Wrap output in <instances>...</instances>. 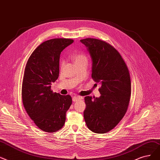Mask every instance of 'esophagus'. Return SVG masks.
I'll return each mask as SVG.
<instances>
[{"label": "esophagus", "mask_w": 160, "mask_h": 160, "mask_svg": "<svg viewBox=\"0 0 160 160\" xmlns=\"http://www.w3.org/2000/svg\"><path fill=\"white\" fill-rule=\"evenodd\" d=\"M80 99H81V98L80 96H73L72 98V100L73 102H76V101L80 100Z\"/></svg>", "instance_id": "esophagus-1"}]
</instances>
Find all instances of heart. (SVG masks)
Masks as SVG:
<instances>
[{
    "instance_id": "b5f03b06",
    "label": "heart",
    "mask_w": 160,
    "mask_h": 160,
    "mask_svg": "<svg viewBox=\"0 0 160 160\" xmlns=\"http://www.w3.org/2000/svg\"><path fill=\"white\" fill-rule=\"evenodd\" d=\"M73 59L74 60V61L75 62V64H78L79 62H87V55L85 54V53L82 52H75L74 54L73 55ZM64 64V62H62L61 63V66L62 67Z\"/></svg>"
}]
</instances>
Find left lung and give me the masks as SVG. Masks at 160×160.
Instances as JSON below:
<instances>
[{
	"mask_svg": "<svg viewBox=\"0 0 160 160\" xmlns=\"http://www.w3.org/2000/svg\"><path fill=\"white\" fill-rule=\"evenodd\" d=\"M80 41L92 58V78L102 85L100 97H85L84 118L90 130L105 133L112 130L127 111L131 96L130 73L120 53L109 43L95 38Z\"/></svg>",
	"mask_w": 160,
	"mask_h": 160,
	"instance_id": "8db88e82",
	"label": "left lung"
}]
</instances>
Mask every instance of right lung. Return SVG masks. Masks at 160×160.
I'll return each instance as SVG.
<instances>
[{
	"label": "right lung",
	"mask_w": 160,
	"mask_h": 160,
	"mask_svg": "<svg viewBox=\"0 0 160 160\" xmlns=\"http://www.w3.org/2000/svg\"><path fill=\"white\" fill-rule=\"evenodd\" d=\"M73 42L68 38L43 42L32 52L25 66L22 103L30 118L43 132H55L61 129L72 103L70 95L53 92L51 85L58 78L60 53Z\"/></svg>",
	"instance_id": "add662e5"
}]
</instances>
